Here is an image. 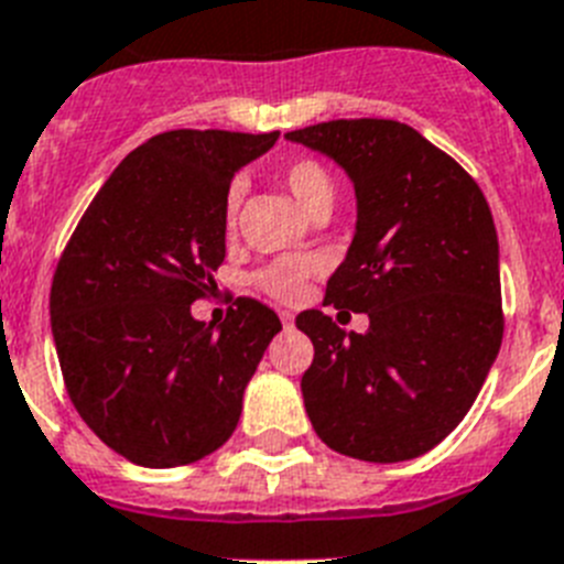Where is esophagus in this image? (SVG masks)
<instances>
[{"mask_svg": "<svg viewBox=\"0 0 564 564\" xmlns=\"http://www.w3.org/2000/svg\"><path fill=\"white\" fill-rule=\"evenodd\" d=\"M281 324L292 326V324H295V315H292V312H286V310H281Z\"/></svg>", "mask_w": 564, "mask_h": 564, "instance_id": "1", "label": "esophagus"}]
</instances>
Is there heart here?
<instances>
[{
  "label": "heart",
  "mask_w": 564,
  "mask_h": 564,
  "mask_svg": "<svg viewBox=\"0 0 564 564\" xmlns=\"http://www.w3.org/2000/svg\"><path fill=\"white\" fill-rule=\"evenodd\" d=\"M278 180L290 188V194L304 206L310 215L324 209H333L335 200V177L329 174L321 160L315 158H292L278 169ZM240 197H243V183L231 180L224 197V220L226 226H235L240 209ZM318 272V260L310 254H297V258H281L267 263L263 269L254 272V286L278 297L283 304H292L304 295V286L312 274Z\"/></svg>",
  "instance_id": "1"
}]
</instances>
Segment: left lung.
<instances>
[{"label":"left lung","instance_id":"8db88e82","mask_svg":"<svg viewBox=\"0 0 564 564\" xmlns=\"http://www.w3.org/2000/svg\"><path fill=\"white\" fill-rule=\"evenodd\" d=\"M349 174L358 224L324 306L367 312L364 335L326 312L295 318L315 358L301 378L326 447L406 462L465 419L505 333L499 238L476 180L395 120H329L286 134Z\"/></svg>","mask_w":564,"mask_h":564}]
</instances>
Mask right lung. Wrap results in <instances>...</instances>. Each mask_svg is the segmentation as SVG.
Instances as JSON below:
<instances>
[{
    "mask_svg": "<svg viewBox=\"0 0 564 564\" xmlns=\"http://www.w3.org/2000/svg\"><path fill=\"white\" fill-rule=\"evenodd\" d=\"M278 140L177 129L102 183L56 263L51 333L65 390L99 442L143 467L215 453L281 318L238 297L220 326L192 318L226 258L224 197Z\"/></svg>",
    "mask_w": 564,
    "mask_h": 564,
    "instance_id": "1",
    "label": "right lung"
}]
</instances>
